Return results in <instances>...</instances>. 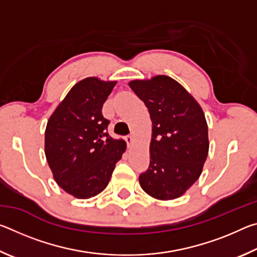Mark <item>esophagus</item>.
<instances>
[{
  "label": "esophagus",
  "mask_w": 257,
  "mask_h": 257,
  "mask_svg": "<svg viewBox=\"0 0 257 257\" xmlns=\"http://www.w3.org/2000/svg\"><path fill=\"white\" fill-rule=\"evenodd\" d=\"M125 142H127L128 145H132L134 143V137L132 136V135H129V136H125Z\"/></svg>",
  "instance_id": "esophagus-1"
}]
</instances>
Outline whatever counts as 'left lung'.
Listing matches in <instances>:
<instances>
[{"mask_svg": "<svg viewBox=\"0 0 257 257\" xmlns=\"http://www.w3.org/2000/svg\"><path fill=\"white\" fill-rule=\"evenodd\" d=\"M149 108L152 124L150 167L139 176L152 197L175 199L194 185L208 153L207 123L202 107L168 76L129 82Z\"/></svg>", "mask_w": 257, "mask_h": 257, "instance_id": "8db88e82", "label": "left lung"}]
</instances>
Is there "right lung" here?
Instances as JSON below:
<instances>
[{
    "instance_id": "1",
    "label": "right lung",
    "mask_w": 257,
    "mask_h": 257,
    "mask_svg": "<svg viewBox=\"0 0 257 257\" xmlns=\"http://www.w3.org/2000/svg\"><path fill=\"white\" fill-rule=\"evenodd\" d=\"M116 81L89 77L76 84L47 121L45 155L61 188L77 198L105 189L125 151L122 139L107 134L102 107Z\"/></svg>"
}]
</instances>
